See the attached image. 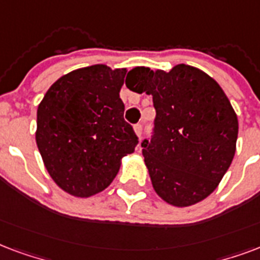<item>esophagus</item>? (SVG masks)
<instances>
[{
    "label": "esophagus",
    "mask_w": 260,
    "mask_h": 260,
    "mask_svg": "<svg viewBox=\"0 0 260 260\" xmlns=\"http://www.w3.org/2000/svg\"><path fill=\"white\" fill-rule=\"evenodd\" d=\"M134 132H136L137 137L141 140V137H142V124L137 123L136 126H134Z\"/></svg>",
    "instance_id": "esophagus-1"
}]
</instances>
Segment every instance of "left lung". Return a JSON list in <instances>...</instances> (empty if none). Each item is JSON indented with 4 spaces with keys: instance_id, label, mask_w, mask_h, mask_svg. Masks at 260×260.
<instances>
[{
    "instance_id": "obj_1",
    "label": "left lung",
    "mask_w": 260,
    "mask_h": 260,
    "mask_svg": "<svg viewBox=\"0 0 260 260\" xmlns=\"http://www.w3.org/2000/svg\"><path fill=\"white\" fill-rule=\"evenodd\" d=\"M130 73L133 89L152 94L156 108L154 136L141 144L156 194L176 207L201 202L236 152L239 122L229 99L214 78L184 63L170 72L137 66Z\"/></svg>"
}]
</instances>
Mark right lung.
<instances>
[{
  "label": "right lung",
  "mask_w": 260,
  "mask_h": 260,
  "mask_svg": "<svg viewBox=\"0 0 260 260\" xmlns=\"http://www.w3.org/2000/svg\"><path fill=\"white\" fill-rule=\"evenodd\" d=\"M127 69L92 65L62 76L38 107L36 145L55 184L88 198L107 188L138 138L120 100Z\"/></svg>",
  "instance_id": "add662e5"
}]
</instances>
